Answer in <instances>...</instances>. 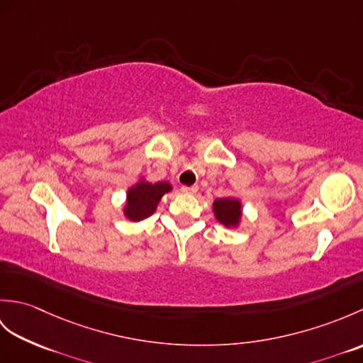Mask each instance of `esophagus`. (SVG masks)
<instances>
[{"mask_svg":"<svg viewBox=\"0 0 363 363\" xmlns=\"http://www.w3.org/2000/svg\"><path fill=\"white\" fill-rule=\"evenodd\" d=\"M181 190L184 191V194H190V195H195L196 191H198V186H182L181 187Z\"/></svg>","mask_w":363,"mask_h":363,"instance_id":"1","label":"esophagus"}]
</instances>
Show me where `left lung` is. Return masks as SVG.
I'll return each mask as SVG.
<instances>
[{
	"instance_id": "obj_1",
	"label": "left lung",
	"mask_w": 363,
	"mask_h": 363,
	"mask_svg": "<svg viewBox=\"0 0 363 363\" xmlns=\"http://www.w3.org/2000/svg\"><path fill=\"white\" fill-rule=\"evenodd\" d=\"M215 217L225 226H235L242 217V207L237 199L220 198L213 203Z\"/></svg>"
}]
</instances>
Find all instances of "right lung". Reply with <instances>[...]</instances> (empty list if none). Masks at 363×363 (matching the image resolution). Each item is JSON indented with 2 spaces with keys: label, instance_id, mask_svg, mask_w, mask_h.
<instances>
[{
  "label": "right lung",
  "instance_id": "right-lung-1",
  "mask_svg": "<svg viewBox=\"0 0 363 363\" xmlns=\"http://www.w3.org/2000/svg\"><path fill=\"white\" fill-rule=\"evenodd\" d=\"M172 190L168 182H138L135 187H130L128 191V204L125 213L129 220L140 221L154 213L156 207L167 191Z\"/></svg>",
  "mask_w": 363,
  "mask_h": 363
}]
</instances>
